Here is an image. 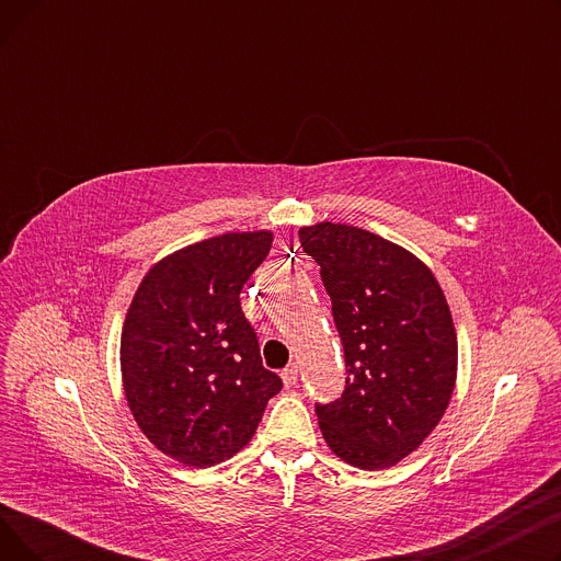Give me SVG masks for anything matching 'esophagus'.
<instances>
[{
    "mask_svg": "<svg viewBox=\"0 0 561 561\" xmlns=\"http://www.w3.org/2000/svg\"><path fill=\"white\" fill-rule=\"evenodd\" d=\"M282 381H284V387H296V381H298V366L296 364H288L282 370Z\"/></svg>",
    "mask_w": 561,
    "mask_h": 561,
    "instance_id": "1",
    "label": "esophagus"
}]
</instances>
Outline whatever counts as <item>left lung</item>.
Returning a JSON list of instances; mask_svg holds the SVG:
<instances>
[{
	"mask_svg": "<svg viewBox=\"0 0 561 561\" xmlns=\"http://www.w3.org/2000/svg\"><path fill=\"white\" fill-rule=\"evenodd\" d=\"M345 352V391L318 404L330 450L385 470L419 450L450 404L457 330L444 288L414 252L345 222L300 227Z\"/></svg>",
	"mask_w": 561,
	"mask_h": 561,
	"instance_id": "obj_1",
	"label": "left lung"
}]
</instances>
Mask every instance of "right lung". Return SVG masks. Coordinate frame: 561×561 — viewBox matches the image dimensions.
<instances>
[{
	"label": "right lung",
	"instance_id": "obj_1",
	"mask_svg": "<svg viewBox=\"0 0 561 561\" xmlns=\"http://www.w3.org/2000/svg\"><path fill=\"white\" fill-rule=\"evenodd\" d=\"M271 245L273 231L256 229L174 250L145 273L127 309L129 411L147 440L184 466H216L243 450L282 391L239 300Z\"/></svg>",
	"mask_w": 561,
	"mask_h": 561
}]
</instances>
